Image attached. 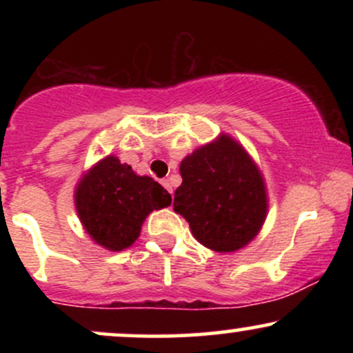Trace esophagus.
I'll return each mask as SVG.
<instances>
[{
	"instance_id": "esophagus-1",
	"label": "esophagus",
	"mask_w": 353,
	"mask_h": 353,
	"mask_svg": "<svg viewBox=\"0 0 353 353\" xmlns=\"http://www.w3.org/2000/svg\"><path fill=\"white\" fill-rule=\"evenodd\" d=\"M161 184L164 185V189L168 190V192H171V194H172V188H171V184H169V181H168V179H163V181H161Z\"/></svg>"
}]
</instances>
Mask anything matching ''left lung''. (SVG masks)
Wrapping results in <instances>:
<instances>
[{
	"mask_svg": "<svg viewBox=\"0 0 353 353\" xmlns=\"http://www.w3.org/2000/svg\"><path fill=\"white\" fill-rule=\"evenodd\" d=\"M174 210L192 236L216 252H234L257 236L267 216L264 177L229 134L201 145L181 163Z\"/></svg>",
	"mask_w": 353,
	"mask_h": 353,
	"instance_id": "left-lung-1",
	"label": "left lung"
}]
</instances>
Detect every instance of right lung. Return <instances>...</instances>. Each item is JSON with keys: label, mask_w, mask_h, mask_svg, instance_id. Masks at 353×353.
I'll list each match as a JSON object with an SVG mask.
<instances>
[{"label": "right lung", "mask_w": 353, "mask_h": 353, "mask_svg": "<svg viewBox=\"0 0 353 353\" xmlns=\"http://www.w3.org/2000/svg\"><path fill=\"white\" fill-rule=\"evenodd\" d=\"M171 194L152 177L137 176L131 165L108 156L92 165L76 185L74 204L89 237L119 252L136 242L152 210L171 205Z\"/></svg>", "instance_id": "obj_1"}]
</instances>
